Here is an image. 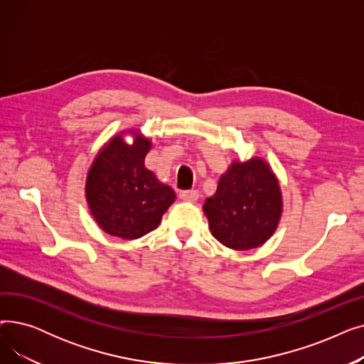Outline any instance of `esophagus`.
Returning a JSON list of instances; mask_svg holds the SVG:
<instances>
[{
  "label": "esophagus",
  "instance_id": "1",
  "mask_svg": "<svg viewBox=\"0 0 364 364\" xmlns=\"http://www.w3.org/2000/svg\"><path fill=\"white\" fill-rule=\"evenodd\" d=\"M181 198L187 202H196L199 199V192L198 190H183L181 192Z\"/></svg>",
  "mask_w": 364,
  "mask_h": 364
}]
</instances>
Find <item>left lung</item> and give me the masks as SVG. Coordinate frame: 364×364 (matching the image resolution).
<instances>
[{
  "label": "left lung",
  "instance_id": "left-lung-1",
  "mask_svg": "<svg viewBox=\"0 0 364 364\" xmlns=\"http://www.w3.org/2000/svg\"><path fill=\"white\" fill-rule=\"evenodd\" d=\"M282 193L270 165L261 158L235 161L208 198L203 213L213 236L235 251H247L272 237L282 215Z\"/></svg>",
  "mask_w": 364,
  "mask_h": 364
}]
</instances>
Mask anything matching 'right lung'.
I'll return each instance as SVG.
<instances>
[{
  "label": "right lung",
  "mask_w": 364,
  "mask_h": 364,
  "mask_svg": "<svg viewBox=\"0 0 364 364\" xmlns=\"http://www.w3.org/2000/svg\"><path fill=\"white\" fill-rule=\"evenodd\" d=\"M134 137L132 144L122 136L110 139L95 156L85 183L94 220L106 233L128 240L155 230L176 200L174 190L144 166L150 140L139 131Z\"/></svg>",
  "instance_id": "1"
}]
</instances>
